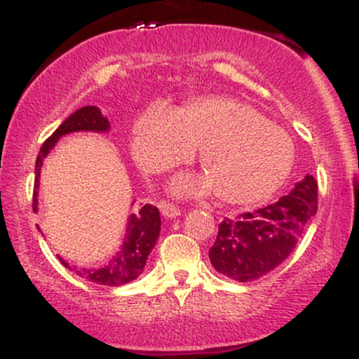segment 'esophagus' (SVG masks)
<instances>
[{
  "instance_id": "esophagus-1",
  "label": "esophagus",
  "mask_w": 359,
  "mask_h": 359,
  "mask_svg": "<svg viewBox=\"0 0 359 359\" xmlns=\"http://www.w3.org/2000/svg\"><path fill=\"white\" fill-rule=\"evenodd\" d=\"M158 209H160V212L163 214V216L168 217V219H172V217L180 216V209L177 208L175 204L167 203V201H160V203H158Z\"/></svg>"
}]
</instances>
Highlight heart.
<instances>
[{"label": "heart", "mask_w": 359, "mask_h": 359, "mask_svg": "<svg viewBox=\"0 0 359 359\" xmlns=\"http://www.w3.org/2000/svg\"><path fill=\"white\" fill-rule=\"evenodd\" d=\"M196 147L201 148L205 174L175 179V192H217L229 204L266 199L285 182L294 165V142L285 131L231 97H203L182 109L154 101L135 125V154L148 170L182 163Z\"/></svg>", "instance_id": "obj_1"}]
</instances>
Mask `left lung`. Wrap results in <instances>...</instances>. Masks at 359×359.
Listing matches in <instances>:
<instances>
[{
    "instance_id": "1",
    "label": "left lung",
    "mask_w": 359,
    "mask_h": 359,
    "mask_svg": "<svg viewBox=\"0 0 359 359\" xmlns=\"http://www.w3.org/2000/svg\"><path fill=\"white\" fill-rule=\"evenodd\" d=\"M316 211L317 182L306 175L277 203L224 217L209 250L214 270L236 282L262 278L285 262Z\"/></svg>"
}]
</instances>
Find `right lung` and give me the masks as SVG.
Returning <instances> with one entry per match:
<instances>
[{
  "label": "right lung",
  "instance_id": "right-lung-1",
  "mask_svg": "<svg viewBox=\"0 0 359 359\" xmlns=\"http://www.w3.org/2000/svg\"><path fill=\"white\" fill-rule=\"evenodd\" d=\"M74 131H96V133H104L109 131V121L97 106H84L77 109L71 116L65 119L62 125L52 133V137L45 140L40 148V154L36 156L35 163V187H34V211L39 209V184H40V168L43 165V158L48 155L53 145L59 142L64 135L74 133ZM160 212L155 205L145 204L137 214H131L126 224L125 241H123L121 250L109 259L108 265L101 269H86V266H71L65 263L60 257L64 266L74 271L77 277L88 280V282L97 283V285L106 287H119L131 280L138 278L147 265V259L150 251L154 250L156 240L160 234ZM39 228V226H36Z\"/></svg>",
  "mask_w": 359,
  "mask_h": 359
}]
</instances>
